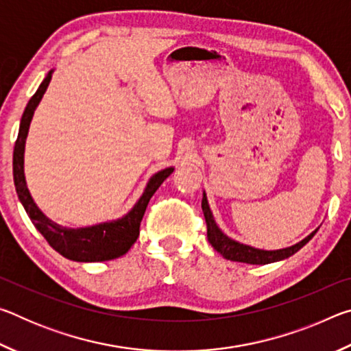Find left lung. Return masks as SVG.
Returning <instances> with one entry per match:
<instances>
[{
  "label": "left lung",
  "instance_id": "8db88e82",
  "mask_svg": "<svg viewBox=\"0 0 351 351\" xmlns=\"http://www.w3.org/2000/svg\"><path fill=\"white\" fill-rule=\"evenodd\" d=\"M201 207H203L206 224H207V240L215 249L217 252L223 255L226 260L230 261H240V263H247V265H268V263H276V261H282L285 258L294 255L297 251H300L308 241H310L316 232L319 230L314 229L313 232L305 237L304 240L295 243V245L283 249H274V251H266V249H258L254 246L245 245V243H240L230 237L226 235L221 229L218 228V224L213 218V213L210 210L209 201H207V195L203 192V201H201Z\"/></svg>",
  "mask_w": 351,
  "mask_h": 351
}]
</instances>
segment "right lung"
<instances>
[{"label": "right lung", "mask_w": 351, "mask_h": 351, "mask_svg": "<svg viewBox=\"0 0 351 351\" xmlns=\"http://www.w3.org/2000/svg\"><path fill=\"white\" fill-rule=\"evenodd\" d=\"M52 73H54V69H51L46 74L43 82L40 83L37 93L29 100L25 112L21 116L19 138H16L14 148V182L16 193H19L23 207H25L26 213L38 232L64 258H69L73 261H83V263H86V261L91 263V261H106L117 258L121 255L127 254L128 249L138 240L139 226L148 206V201H150L153 193L156 192L164 180H167L173 173L175 167H167L164 170H159L158 173H154L147 181V186L139 199L121 218L110 219V221L97 223L93 226H83V228H68V226H62L52 221L49 217H46L41 212L37 203L34 201L32 195L27 189L25 176V147L29 127H31L35 110H37L47 86H49Z\"/></svg>", "instance_id": "obj_1"}]
</instances>
